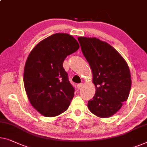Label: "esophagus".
Here are the masks:
<instances>
[{
  "label": "esophagus",
  "mask_w": 147,
  "mask_h": 147,
  "mask_svg": "<svg viewBox=\"0 0 147 147\" xmlns=\"http://www.w3.org/2000/svg\"><path fill=\"white\" fill-rule=\"evenodd\" d=\"M82 87V83H80V84H78L77 85V88H78V90H80Z\"/></svg>",
  "instance_id": "esophagus-1"
}]
</instances>
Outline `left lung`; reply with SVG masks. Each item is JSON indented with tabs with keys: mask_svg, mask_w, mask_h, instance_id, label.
Listing matches in <instances>:
<instances>
[{
	"mask_svg": "<svg viewBox=\"0 0 147 147\" xmlns=\"http://www.w3.org/2000/svg\"><path fill=\"white\" fill-rule=\"evenodd\" d=\"M78 40L92 71L96 87L95 95L88 102V108L98 117H110L128 98L131 86L129 68L108 43L96 38L79 37Z\"/></svg>",
	"mask_w": 147,
	"mask_h": 147,
	"instance_id": "1",
	"label": "left lung"
}]
</instances>
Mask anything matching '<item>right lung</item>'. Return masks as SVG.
Returning a JSON list of instances; mask_svg holds the SVG:
<instances>
[{"mask_svg":"<svg viewBox=\"0 0 147 147\" xmlns=\"http://www.w3.org/2000/svg\"><path fill=\"white\" fill-rule=\"evenodd\" d=\"M79 45L67 34H55L40 41L28 56L24 72L25 90L33 107L45 117H54L69 108L75 88L63 67Z\"/></svg>","mask_w":147,"mask_h":147,"instance_id":"add662e5","label":"right lung"}]
</instances>
